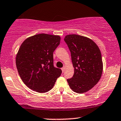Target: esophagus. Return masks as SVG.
Returning <instances> with one entry per match:
<instances>
[{"instance_id": "obj_1", "label": "esophagus", "mask_w": 121, "mask_h": 121, "mask_svg": "<svg viewBox=\"0 0 121 121\" xmlns=\"http://www.w3.org/2000/svg\"><path fill=\"white\" fill-rule=\"evenodd\" d=\"M61 70H62V73H64V72H65V66H64L62 68H61Z\"/></svg>"}]
</instances>
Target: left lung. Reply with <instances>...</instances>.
<instances>
[{
	"label": "left lung",
	"instance_id": "1",
	"mask_svg": "<svg viewBox=\"0 0 121 121\" xmlns=\"http://www.w3.org/2000/svg\"><path fill=\"white\" fill-rule=\"evenodd\" d=\"M71 53L74 68L72 78L67 81L71 89L77 93L91 90L100 80L103 71L101 53L95 43L88 37L68 35L64 38Z\"/></svg>",
	"mask_w": 121,
	"mask_h": 121
}]
</instances>
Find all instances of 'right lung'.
<instances>
[{
    "instance_id": "1",
    "label": "right lung",
    "mask_w": 121,
    "mask_h": 121,
    "mask_svg": "<svg viewBox=\"0 0 121 121\" xmlns=\"http://www.w3.org/2000/svg\"><path fill=\"white\" fill-rule=\"evenodd\" d=\"M59 35L40 34L28 37L16 57L18 73L24 84L40 93L49 91L61 76L53 66V52L60 43Z\"/></svg>"
}]
</instances>
